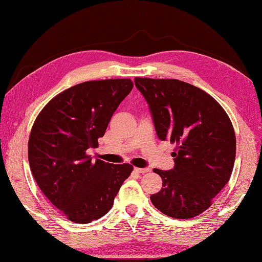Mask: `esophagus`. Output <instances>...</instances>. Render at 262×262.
<instances>
[{"mask_svg":"<svg viewBox=\"0 0 262 262\" xmlns=\"http://www.w3.org/2000/svg\"><path fill=\"white\" fill-rule=\"evenodd\" d=\"M135 170L139 173H146L149 171V169L148 168H135Z\"/></svg>","mask_w":262,"mask_h":262,"instance_id":"1","label":"esophagus"}]
</instances>
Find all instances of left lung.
<instances>
[{
  "label": "left lung",
  "instance_id": "1",
  "mask_svg": "<svg viewBox=\"0 0 262 262\" xmlns=\"http://www.w3.org/2000/svg\"><path fill=\"white\" fill-rule=\"evenodd\" d=\"M135 84L149 105L159 139L176 144L173 169L153 170L163 187L150 201L170 217L198 216L230 180L236 158L230 118L216 100L189 82L136 77Z\"/></svg>",
  "mask_w": 262,
  "mask_h": 262
}]
</instances>
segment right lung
I'll use <instances>...</instances> for the list:
<instances>
[{
	"label": "right lung",
	"mask_w": 262,
	"mask_h": 262,
	"mask_svg": "<svg viewBox=\"0 0 262 262\" xmlns=\"http://www.w3.org/2000/svg\"><path fill=\"white\" fill-rule=\"evenodd\" d=\"M131 79L91 80L57 94L41 110L29 139V162L36 184L75 223H90L113 207L134 167L87 154L103 137L113 114L130 93Z\"/></svg>",
	"instance_id": "right-lung-1"
}]
</instances>
